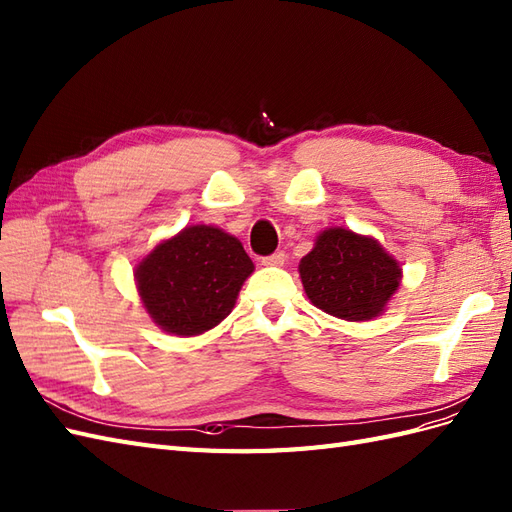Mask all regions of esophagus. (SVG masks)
Returning <instances> with one entry per match:
<instances>
[{
    "mask_svg": "<svg viewBox=\"0 0 512 512\" xmlns=\"http://www.w3.org/2000/svg\"><path fill=\"white\" fill-rule=\"evenodd\" d=\"M285 259H287V255L283 251H276V253L261 259V264H264V266H283Z\"/></svg>",
    "mask_w": 512,
    "mask_h": 512,
    "instance_id": "esophagus-1",
    "label": "esophagus"
}]
</instances>
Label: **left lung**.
Listing matches in <instances>:
<instances>
[{
  "label": "left lung",
  "instance_id": "8db88e82",
  "mask_svg": "<svg viewBox=\"0 0 512 512\" xmlns=\"http://www.w3.org/2000/svg\"><path fill=\"white\" fill-rule=\"evenodd\" d=\"M298 270L317 309L347 321L382 315L401 283L399 261L382 244L343 227L321 231Z\"/></svg>",
  "mask_w": 512,
  "mask_h": 512
}]
</instances>
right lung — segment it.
Returning a JSON list of instances; mask_svg holds the SVG:
<instances>
[{
	"mask_svg": "<svg viewBox=\"0 0 512 512\" xmlns=\"http://www.w3.org/2000/svg\"><path fill=\"white\" fill-rule=\"evenodd\" d=\"M253 270L238 238L212 225H191L156 244L135 268V281L160 330L197 337L231 313Z\"/></svg>",
	"mask_w": 512,
	"mask_h": 512,
	"instance_id": "1",
	"label": "right lung"
}]
</instances>
